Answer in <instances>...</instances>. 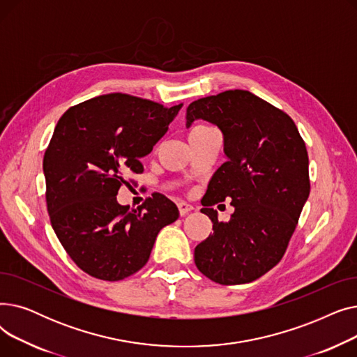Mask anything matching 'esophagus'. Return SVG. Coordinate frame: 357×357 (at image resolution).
I'll return each mask as SVG.
<instances>
[{
    "mask_svg": "<svg viewBox=\"0 0 357 357\" xmlns=\"http://www.w3.org/2000/svg\"><path fill=\"white\" fill-rule=\"evenodd\" d=\"M178 208H179V214H181V215H186V214L191 213V211L194 210L192 205L188 204V202H185V201L178 202Z\"/></svg>",
    "mask_w": 357,
    "mask_h": 357,
    "instance_id": "obj_1",
    "label": "esophagus"
}]
</instances>
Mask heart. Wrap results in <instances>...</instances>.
I'll return each instance as SVG.
<instances>
[{
	"label": "heart",
	"instance_id": "heart-1",
	"mask_svg": "<svg viewBox=\"0 0 357 357\" xmlns=\"http://www.w3.org/2000/svg\"><path fill=\"white\" fill-rule=\"evenodd\" d=\"M202 128H208V127H205V126H198V127H195L192 131H197V130H202ZM191 131V133H192Z\"/></svg>",
	"mask_w": 357,
	"mask_h": 357
}]
</instances>
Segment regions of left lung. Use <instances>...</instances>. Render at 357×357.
Returning a JSON list of instances; mask_svg holds the SVG:
<instances>
[{"instance_id": "8db88e82", "label": "left lung", "mask_w": 357, "mask_h": 357, "mask_svg": "<svg viewBox=\"0 0 357 357\" xmlns=\"http://www.w3.org/2000/svg\"><path fill=\"white\" fill-rule=\"evenodd\" d=\"M195 120L221 130L227 158L201 199L214 231L195 248V265L220 285L253 282L282 259L308 199L305 143L282 109L243 89L191 102L186 127ZM226 199L235 213L224 223L212 205Z\"/></svg>"}]
</instances>
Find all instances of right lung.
Masks as SVG:
<instances>
[{
    "label": "right lung",
    "mask_w": 357,
    "mask_h": 357,
    "mask_svg": "<svg viewBox=\"0 0 357 357\" xmlns=\"http://www.w3.org/2000/svg\"><path fill=\"white\" fill-rule=\"evenodd\" d=\"M181 107L108 93L70 107L56 124L43 158L47 211L61 245L88 275L114 282L136 273L159 231L178 220V207L162 194L135 210L117 194L143 172L140 159Z\"/></svg>",
    "instance_id": "obj_1"
}]
</instances>
